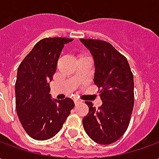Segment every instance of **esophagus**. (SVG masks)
Here are the masks:
<instances>
[{
  "label": "esophagus",
  "mask_w": 159,
  "mask_h": 159,
  "mask_svg": "<svg viewBox=\"0 0 159 159\" xmlns=\"http://www.w3.org/2000/svg\"><path fill=\"white\" fill-rule=\"evenodd\" d=\"M74 102H75V104H76V105L82 103V101H81L80 100H77V99H75V100H74Z\"/></svg>",
  "instance_id": "1"
}]
</instances>
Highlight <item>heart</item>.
Instances as JSON below:
<instances>
[{
	"instance_id": "obj_1",
	"label": "heart",
	"mask_w": 159,
	"mask_h": 159,
	"mask_svg": "<svg viewBox=\"0 0 159 159\" xmlns=\"http://www.w3.org/2000/svg\"><path fill=\"white\" fill-rule=\"evenodd\" d=\"M80 57H83V56H82V55H81V56H80Z\"/></svg>"
}]
</instances>
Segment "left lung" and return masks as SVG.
<instances>
[{
    "label": "left lung",
    "instance_id": "left-lung-1",
    "mask_svg": "<svg viewBox=\"0 0 159 159\" xmlns=\"http://www.w3.org/2000/svg\"><path fill=\"white\" fill-rule=\"evenodd\" d=\"M92 53L102 105L98 109L86 101L89 113L83 128L97 143L109 145L119 140L129 127L134 108V76L126 57L111 43L96 39H81Z\"/></svg>",
    "mask_w": 159,
    "mask_h": 159
}]
</instances>
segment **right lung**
Masks as SVG:
<instances>
[{
  "mask_svg": "<svg viewBox=\"0 0 159 159\" xmlns=\"http://www.w3.org/2000/svg\"><path fill=\"white\" fill-rule=\"evenodd\" d=\"M72 41L66 37L43 38L19 66L15 84L17 114L24 129L35 140L54 136L75 107L70 98L51 100L48 83L64 44Z\"/></svg>",
  "mask_w": 159,
  "mask_h": 159,
  "instance_id": "right-lung-1",
  "label": "right lung"
}]
</instances>
